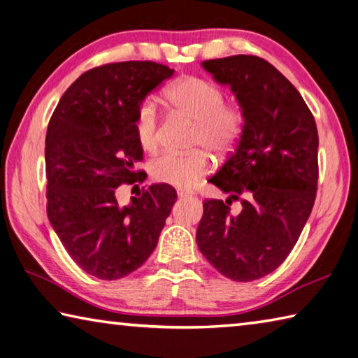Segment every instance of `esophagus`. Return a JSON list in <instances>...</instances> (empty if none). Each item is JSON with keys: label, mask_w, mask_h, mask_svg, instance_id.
I'll return each instance as SVG.
<instances>
[{"label": "esophagus", "mask_w": 358, "mask_h": 358, "mask_svg": "<svg viewBox=\"0 0 358 358\" xmlns=\"http://www.w3.org/2000/svg\"><path fill=\"white\" fill-rule=\"evenodd\" d=\"M178 195H179L180 198H184V196H190V195H193V192H192V190H184V189H178Z\"/></svg>", "instance_id": "obj_1"}]
</instances>
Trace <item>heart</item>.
<instances>
[{
  "label": "heart",
  "mask_w": 358,
  "mask_h": 358,
  "mask_svg": "<svg viewBox=\"0 0 358 358\" xmlns=\"http://www.w3.org/2000/svg\"><path fill=\"white\" fill-rule=\"evenodd\" d=\"M166 101L179 114L196 122L193 145L206 148L217 155L230 152L243 130V114L225 104V93L214 82L201 78H184L166 90ZM134 133L145 152L158 149L162 141L155 101L144 99L134 114ZM209 155L204 150L190 154L165 152L150 162V176L158 182L187 189L208 173Z\"/></svg>",
  "instance_id": "heart-1"
}]
</instances>
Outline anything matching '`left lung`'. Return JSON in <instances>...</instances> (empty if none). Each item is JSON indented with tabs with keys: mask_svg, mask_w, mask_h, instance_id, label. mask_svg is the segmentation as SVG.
<instances>
[{
	"mask_svg": "<svg viewBox=\"0 0 358 358\" xmlns=\"http://www.w3.org/2000/svg\"><path fill=\"white\" fill-rule=\"evenodd\" d=\"M201 66L230 87L244 125L236 149L209 179L228 198L203 201L196 243L225 278L249 282L287 259L309 219L317 192V127L300 92L263 58L233 55ZM233 201H240L234 211Z\"/></svg>",
	"mask_w": 358,
	"mask_h": 358,
	"instance_id": "1",
	"label": "left lung"
}]
</instances>
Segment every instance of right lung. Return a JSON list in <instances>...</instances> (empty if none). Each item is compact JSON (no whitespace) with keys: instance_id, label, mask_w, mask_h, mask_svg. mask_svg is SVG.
<instances>
[{"instance_id":"add662e5","label":"right lung","mask_w":358,"mask_h":358,"mask_svg":"<svg viewBox=\"0 0 358 358\" xmlns=\"http://www.w3.org/2000/svg\"><path fill=\"white\" fill-rule=\"evenodd\" d=\"M174 69L154 62L93 68L63 93L45 134L47 217L71 259L98 279L125 278L149 259L178 200L168 184L120 206L115 190L143 180L134 114Z\"/></svg>"}]
</instances>
